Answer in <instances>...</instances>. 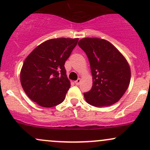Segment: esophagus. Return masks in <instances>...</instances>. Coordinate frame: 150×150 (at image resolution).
<instances>
[{"label": "esophagus", "mask_w": 150, "mask_h": 150, "mask_svg": "<svg viewBox=\"0 0 150 150\" xmlns=\"http://www.w3.org/2000/svg\"><path fill=\"white\" fill-rule=\"evenodd\" d=\"M80 82H81V80H80V78H79V79H77V80L76 81H75V83L77 85H80Z\"/></svg>", "instance_id": "esophagus-1"}]
</instances>
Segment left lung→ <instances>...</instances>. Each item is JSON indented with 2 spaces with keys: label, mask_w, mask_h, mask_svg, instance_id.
<instances>
[{
  "label": "left lung",
  "mask_w": 150,
  "mask_h": 150,
  "mask_svg": "<svg viewBox=\"0 0 150 150\" xmlns=\"http://www.w3.org/2000/svg\"><path fill=\"white\" fill-rule=\"evenodd\" d=\"M88 58L93 85L84 93L87 103L97 107L111 106L123 97L130 81V68L124 56L113 44L99 38L78 42Z\"/></svg>",
  "instance_id": "1"
}]
</instances>
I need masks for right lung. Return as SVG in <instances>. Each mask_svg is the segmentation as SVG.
<instances>
[{
	"label": "right lung",
	"mask_w": 150,
	"mask_h": 150,
	"mask_svg": "<svg viewBox=\"0 0 150 150\" xmlns=\"http://www.w3.org/2000/svg\"><path fill=\"white\" fill-rule=\"evenodd\" d=\"M78 39L58 38L46 41L26 58L20 82L27 95L43 107H53L64 101L70 87L65 63Z\"/></svg>",
	"instance_id": "right-lung-1"
}]
</instances>
